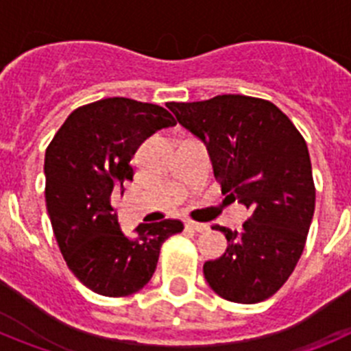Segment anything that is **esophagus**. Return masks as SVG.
Returning <instances> with one entry per match:
<instances>
[{
    "label": "esophagus",
    "instance_id": "esophagus-1",
    "mask_svg": "<svg viewBox=\"0 0 351 351\" xmlns=\"http://www.w3.org/2000/svg\"><path fill=\"white\" fill-rule=\"evenodd\" d=\"M186 228H190L193 232H206L209 228V225L206 223H197V221H186Z\"/></svg>",
    "mask_w": 351,
    "mask_h": 351
}]
</instances>
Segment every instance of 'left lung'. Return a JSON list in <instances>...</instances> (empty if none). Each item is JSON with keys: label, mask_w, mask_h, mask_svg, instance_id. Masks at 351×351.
<instances>
[{"label": "left lung", "mask_w": 351, "mask_h": 351, "mask_svg": "<svg viewBox=\"0 0 351 351\" xmlns=\"http://www.w3.org/2000/svg\"><path fill=\"white\" fill-rule=\"evenodd\" d=\"M167 107L179 125L206 144L221 191L250 209L243 230L214 225L228 246L204 263L219 297L255 304L274 295L304 251L315 182L306 141L274 104L243 95Z\"/></svg>", "instance_id": "8db88e82"}]
</instances>
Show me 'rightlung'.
I'll return each instance as SVG.
<instances>
[{
    "label": "right lung",
    "mask_w": 351,
    "mask_h": 351,
    "mask_svg": "<svg viewBox=\"0 0 351 351\" xmlns=\"http://www.w3.org/2000/svg\"><path fill=\"white\" fill-rule=\"evenodd\" d=\"M176 126L167 108L105 98L75 108L45 151V202L68 269L89 290L126 297L153 278L161 244L182 232L179 219L141 223L126 237L112 200L133 181L142 142Z\"/></svg>",
    "instance_id": "1"
}]
</instances>
